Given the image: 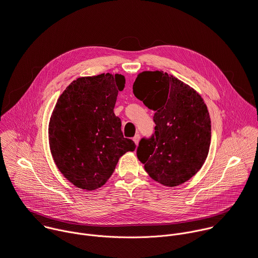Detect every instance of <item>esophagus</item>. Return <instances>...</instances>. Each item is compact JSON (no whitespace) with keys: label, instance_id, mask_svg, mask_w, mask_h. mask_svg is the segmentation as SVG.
Returning <instances> with one entry per match:
<instances>
[{"label":"esophagus","instance_id":"1","mask_svg":"<svg viewBox=\"0 0 258 258\" xmlns=\"http://www.w3.org/2000/svg\"><path fill=\"white\" fill-rule=\"evenodd\" d=\"M139 140H140V136H139V134H136V135L133 137V141L135 142V144H136V145H138Z\"/></svg>","mask_w":258,"mask_h":258}]
</instances>
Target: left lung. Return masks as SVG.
Listing matches in <instances>:
<instances>
[{
  "instance_id": "left-lung-1",
  "label": "left lung",
  "mask_w": 258,
  "mask_h": 258,
  "mask_svg": "<svg viewBox=\"0 0 258 258\" xmlns=\"http://www.w3.org/2000/svg\"><path fill=\"white\" fill-rule=\"evenodd\" d=\"M133 94L155 112L154 134L141 139L137 148L146 172L169 187L187 181L205 163L211 144V120L203 98L162 71L140 73Z\"/></svg>"
}]
</instances>
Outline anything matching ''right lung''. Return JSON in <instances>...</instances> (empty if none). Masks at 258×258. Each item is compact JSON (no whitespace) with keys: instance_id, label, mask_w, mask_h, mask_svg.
Masks as SVG:
<instances>
[{"instance_id":"add662e5","label":"right lung","mask_w":258,"mask_h":258,"mask_svg":"<svg viewBox=\"0 0 258 258\" xmlns=\"http://www.w3.org/2000/svg\"><path fill=\"white\" fill-rule=\"evenodd\" d=\"M125 77L101 74L79 78L62 92L49 121V147L53 160L74 185L94 190L104 185L119 158L134 151L124 138L121 120L114 114Z\"/></svg>"}]
</instances>
